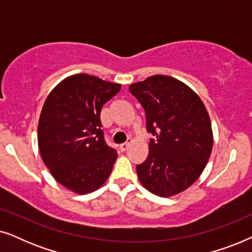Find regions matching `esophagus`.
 <instances>
[{
	"label": "esophagus",
	"instance_id": "34e87169",
	"mask_svg": "<svg viewBox=\"0 0 252 252\" xmlns=\"http://www.w3.org/2000/svg\"><path fill=\"white\" fill-rule=\"evenodd\" d=\"M130 142H132V141H127V142H125V143H122V144H120V150H122V151H125V150H127V149H128V147H129V144H130Z\"/></svg>",
	"mask_w": 252,
	"mask_h": 252
}]
</instances>
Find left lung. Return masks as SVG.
<instances>
[{"label": "left lung", "mask_w": 252, "mask_h": 252, "mask_svg": "<svg viewBox=\"0 0 252 252\" xmlns=\"http://www.w3.org/2000/svg\"><path fill=\"white\" fill-rule=\"evenodd\" d=\"M143 106L149 155L136 165L139 180L161 197L184 191L197 180L211 155V122L202 99L184 82L153 75L129 86Z\"/></svg>", "instance_id": "1"}]
</instances>
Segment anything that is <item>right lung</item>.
I'll use <instances>...</instances> for the list:
<instances>
[{
    "label": "right lung",
    "instance_id": "1",
    "mask_svg": "<svg viewBox=\"0 0 252 252\" xmlns=\"http://www.w3.org/2000/svg\"><path fill=\"white\" fill-rule=\"evenodd\" d=\"M120 87L94 75L74 74L44 102L37 126L41 157L53 177L77 194L96 190L111 173L118 155L105 142L99 116Z\"/></svg>",
    "mask_w": 252,
    "mask_h": 252
}]
</instances>
